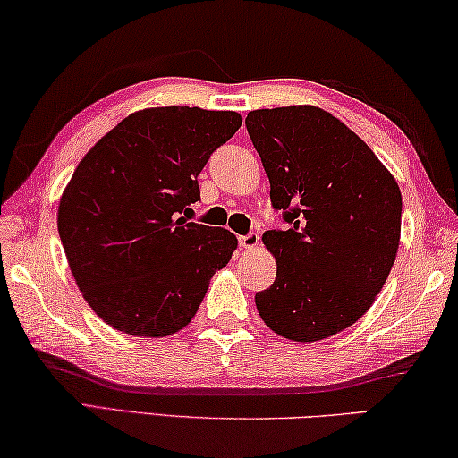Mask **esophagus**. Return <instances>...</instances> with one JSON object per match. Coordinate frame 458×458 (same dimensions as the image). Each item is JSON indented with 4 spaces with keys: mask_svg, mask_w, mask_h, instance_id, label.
<instances>
[{
    "mask_svg": "<svg viewBox=\"0 0 458 458\" xmlns=\"http://www.w3.org/2000/svg\"><path fill=\"white\" fill-rule=\"evenodd\" d=\"M238 244H241V249H244V250H253L257 244H259V234L249 232L247 236H238Z\"/></svg>",
    "mask_w": 458,
    "mask_h": 458,
    "instance_id": "1",
    "label": "esophagus"
}]
</instances>
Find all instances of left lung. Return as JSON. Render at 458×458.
I'll return each mask as SVG.
<instances>
[{
	"instance_id": "left-lung-1",
	"label": "left lung",
	"mask_w": 458,
	"mask_h": 458,
	"mask_svg": "<svg viewBox=\"0 0 458 458\" xmlns=\"http://www.w3.org/2000/svg\"><path fill=\"white\" fill-rule=\"evenodd\" d=\"M249 137L288 230H267L276 280L255 294L269 330L315 343L363 318L401 242L396 180L349 126L315 106L249 112Z\"/></svg>"
}]
</instances>
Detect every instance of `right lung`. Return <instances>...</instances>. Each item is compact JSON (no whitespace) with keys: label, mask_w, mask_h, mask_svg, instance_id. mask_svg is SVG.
Returning <instances> with one entry per match:
<instances>
[{"label":"right lung","mask_w":458,"mask_h":458,"mask_svg":"<svg viewBox=\"0 0 458 458\" xmlns=\"http://www.w3.org/2000/svg\"><path fill=\"white\" fill-rule=\"evenodd\" d=\"M236 112L147 107L99 139L62 192L57 230L85 301L115 330L176 334L238 247L226 228L189 222L197 176L234 137Z\"/></svg>","instance_id":"obj_1"}]
</instances>
